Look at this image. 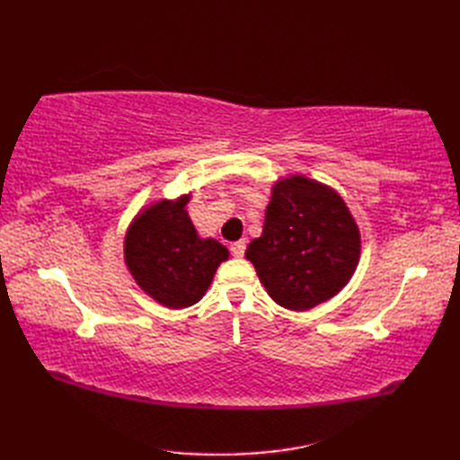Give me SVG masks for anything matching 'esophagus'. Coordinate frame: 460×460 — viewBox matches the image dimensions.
I'll return each instance as SVG.
<instances>
[{"instance_id": "obj_1", "label": "esophagus", "mask_w": 460, "mask_h": 460, "mask_svg": "<svg viewBox=\"0 0 460 460\" xmlns=\"http://www.w3.org/2000/svg\"><path fill=\"white\" fill-rule=\"evenodd\" d=\"M245 247H247V241L245 239L233 243V245H231V255L235 257V259H241L243 255H245Z\"/></svg>"}]
</instances>
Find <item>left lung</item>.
<instances>
[{
  "label": "left lung",
  "mask_w": 460,
  "mask_h": 460,
  "mask_svg": "<svg viewBox=\"0 0 460 460\" xmlns=\"http://www.w3.org/2000/svg\"><path fill=\"white\" fill-rule=\"evenodd\" d=\"M359 252L358 223L341 195L295 173L270 188L262 233L245 257L279 306L305 312L348 285Z\"/></svg>",
  "instance_id": "left-lung-1"
}]
</instances>
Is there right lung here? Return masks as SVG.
Returning <instances> with one entry per match:
<instances>
[{
    "label": "right lung",
    "mask_w": 460,
    "mask_h": 460,
    "mask_svg": "<svg viewBox=\"0 0 460 460\" xmlns=\"http://www.w3.org/2000/svg\"><path fill=\"white\" fill-rule=\"evenodd\" d=\"M191 193L152 201L134 215L124 235V265L136 285L165 308H188L208 292L229 251L198 235L188 215Z\"/></svg>",
    "instance_id": "obj_1"
}]
</instances>
